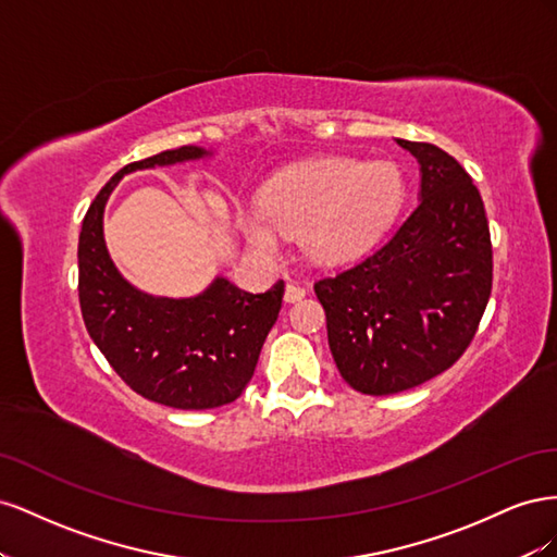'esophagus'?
Here are the masks:
<instances>
[{"mask_svg": "<svg viewBox=\"0 0 557 557\" xmlns=\"http://www.w3.org/2000/svg\"><path fill=\"white\" fill-rule=\"evenodd\" d=\"M283 297H285V301H288V305H295V301L307 297V288H301V285H297V283H288V285H285Z\"/></svg>", "mask_w": 557, "mask_h": 557, "instance_id": "esophagus-1", "label": "esophagus"}]
</instances>
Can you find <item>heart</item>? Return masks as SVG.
<instances>
[{
  "label": "heart",
  "mask_w": 557,
  "mask_h": 557,
  "mask_svg": "<svg viewBox=\"0 0 557 557\" xmlns=\"http://www.w3.org/2000/svg\"><path fill=\"white\" fill-rule=\"evenodd\" d=\"M404 195L407 183L395 164L318 158L269 178L260 205L242 207L237 223L264 252H276L283 234H299L309 258L332 264L379 242L399 213Z\"/></svg>",
  "instance_id": "1"
}]
</instances>
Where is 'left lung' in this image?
<instances>
[{
	"label": "left lung",
	"mask_w": 557,
	"mask_h": 557,
	"mask_svg": "<svg viewBox=\"0 0 557 557\" xmlns=\"http://www.w3.org/2000/svg\"><path fill=\"white\" fill-rule=\"evenodd\" d=\"M397 144L420 164L418 207L372 256L313 285L342 379L376 397L458 362L493 288L491 230L471 176L432 144Z\"/></svg>",
	"instance_id": "1"
}]
</instances>
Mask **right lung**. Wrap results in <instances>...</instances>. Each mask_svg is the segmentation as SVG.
<instances>
[{"mask_svg":"<svg viewBox=\"0 0 557 557\" xmlns=\"http://www.w3.org/2000/svg\"><path fill=\"white\" fill-rule=\"evenodd\" d=\"M207 156V148L181 146L123 166L95 197L78 237V299L92 342L134 393L183 411L223 407L244 393L285 285L252 295L218 276L185 299L141 293L109 256L104 207L125 174Z\"/></svg>","mask_w":557,"mask_h":557,"instance_id":"add662e5","label":"right lung"}]
</instances>
